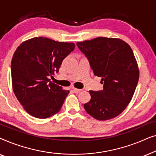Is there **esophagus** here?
I'll use <instances>...</instances> for the list:
<instances>
[{
    "mask_svg": "<svg viewBox=\"0 0 156 156\" xmlns=\"http://www.w3.org/2000/svg\"><path fill=\"white\" fill-rule=\"evenodd\" d=\"M81 91H82V89H76V88H74V89H73V91H74V93H76V94L80 93Z\"/></svg>",
    "mask_w": 156,
    "mask_h": 156,
    "instance_id": "esophagus-1",
    "label": "esophagus"
}]
</instances>
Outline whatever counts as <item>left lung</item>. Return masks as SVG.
I'll use <instances>...</instances> for the list:
<instances>
[{
    "label": "left lung",
    "instance_id": "8db88e82",
    "mask_svg": "<svg viewBox=\"0 0 156 156\" xmlns=\"http://www.w3.org/2000/svg\"><path fill=\"white\" fill-rule=\"evenodd\" d=\"M76 45L104 85L103 90L89 91L91 99L84 104V109L97 120L114 118L131 101L139 79L132 49L120 39L102 37L76 42Z\"/></svg>",
    "mask_w": 156,
    "mask_h": 156
}]
</instances>
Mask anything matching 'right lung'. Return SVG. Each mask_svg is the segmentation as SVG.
<instances>
[{
  "label": "right lung",
  "mask_w": 156,
  "mask_h": 156,
  "mask_svg": "<svg viewBox=\"0 0 156 156\" xmlns=\"http://www.w3.org/2000/svg\"><path fill=\"white\" fill-rule=\"evenodd\" d=\"M72 42L43 37L27 40L17 48L11 62L14 94L24 109L38 119H46L60 110L69 91L50 82L63 59L74 50Z\"/></svg>",
  "instance_id": "add662e5"
}]
</instances>
